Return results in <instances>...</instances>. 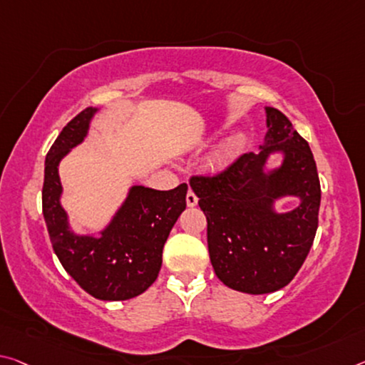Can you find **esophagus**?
<instances>
[{"label": "esophagus", "mask_w": 365, "mask_h": 365, "mask_svg": "<svg viewBox=\"0 0 365 365\" xmlns=\"http://www.w3.org/2000/svg\"><path fill=\"white\" fill-rule=\"evenodd\" d=\"M196 203H198V196H196L192 190H188V193H187V206L188 207H193V206H196Z\"/></svg>", "instance_id": "34e87169"}]
</instances>
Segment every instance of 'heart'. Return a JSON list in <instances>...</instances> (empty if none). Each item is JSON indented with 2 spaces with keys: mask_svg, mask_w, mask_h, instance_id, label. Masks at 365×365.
Masks as SVG:
<instances>
[{
  "mask_svg": "<svg viewBox=\"0 0 365 365\" xmlns=\"http://www.w3.org/2000/svg\"><path fill=\"white\" fill-rule=\"evenodd\" d=\"M240 143V138H235V140H234V144H239Z\"/></svg>",
  "mask_w": 365,
  "mask_h": 365,
  "instance_id": "obj_1",
  "label": "heart"
}]
</instances>
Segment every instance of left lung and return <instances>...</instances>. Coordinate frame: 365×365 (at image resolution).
I'll return each mask as SVG.
<instances>
[{
    "instance_id": "left-lung-1",
    "label": "left lung",
    "mask_w": 365,
    "mask_h": 365,
    "mask_svg": "<svg viewBox=\"0 0 365 365\" xmlns=\"http://www.w3.org/2000/svg\"><path fill=\"white\" fill-rule=\"evenodd\" d=\"M259 153L242 154L212 177H192L190 187L207 221L214 273L225 286L247 294L279 291L297 274L314 244L322 190L309 143L284 113L266 107ZM279 168L265 170L271 153ZM299 198L292 212L277 213L274 201Z\"/></svg>"
}]
</instances>
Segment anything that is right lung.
Returning a JSON list of instances; mask_svg holds the SVG:
<instances>
[{"mask_svg": "<svg viewBox=\"0 0 365 365\" xmlns=\"http://www.w3.org/2000/svg\"><path fill=\"white\" fill-rule=\"evenodd\" d=\"M99 108L88 107L63 128L45 159L42 210L51 247L78 284L101 300H126L153 284L162 266V248L187 207V183L169 192L135 185L99 235H81L69 227L61 206L58 175L61 159L84 141Z\"/></svg>", "mask_w": 365, "mask_h": 365, "instance_id": "add662e5", "label": "right lung"}]
</instances>
